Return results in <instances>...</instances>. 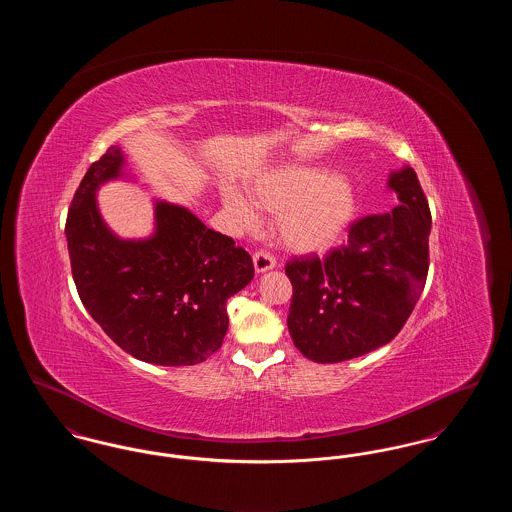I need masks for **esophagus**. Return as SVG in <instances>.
I'll return each instance as SVG.
<instances>
[{"label": "esophagus", "instance_id": "obj_1", "mask_svg": "<svg viewBox=\"0 0 512 512\" xmlns=\"http://www.w3.org/2000/svg\"><path fill=\"white\" fill-rule=\"evenodd\" d=\"M253 267L257 274H263V272L276 267V259L267 251H257V253H253Z\"/></svg>", "mask_w": 512, "mask_h": 512}]
</instances>
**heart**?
Masks as SVG:
<instances>
[{
  "instance_id": "b5f03b06",
  "label": "heart",
  "mask_w": 512,
  "mask_h": 512,
  "mask_svg": "<svg viewBox=\"0 0 512 512\" xmlns=\"http://www.w3.org/2000/svg\"><path fill=\"white\" fill-rule=\"evenodd\" d=\"M257 209L276 213L278 240L297 253L322 251L336 244L351 224L357 209L353 186L341 174L311 165H286L265 172L249 184ZM224 207L244 224L257 213L236 190H226Z\"/></svg>"
}]
</instances>
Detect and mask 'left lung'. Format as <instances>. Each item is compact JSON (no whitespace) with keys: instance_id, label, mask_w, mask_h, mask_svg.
<instances>
[{"instance_id":"8db88e82","label":"left lung","mask_w":512,"mask_h":512,"mask_svg":"<svg viewBox=\"0 0 512 512\" xmlns=\"http://www.w3.org/2000/svg\"><path fill=\"white\" fill-rule=\"evenodd\" d=\"M388 188L399 205L349 228L347 244L326 259L286 265L293 286L288 330L315 363H341L390 343L424 290L430 207L411 167L393 171Z\"/></svg>"}]
</instances>
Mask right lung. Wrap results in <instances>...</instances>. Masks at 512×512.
Returning <instances> with one entry per match:
<instances>
[{"label": "right lung", "instance_id": "add662e5", "mask_svg": "<svg viewBox=\"0 0 512 512\" xmlns=\"http://www.w3.org/2000/svg\"><path fill=\"white\" fill-rule=\"evenodd\" d=\"M119 146L92 163L73 197L67 245L86 311L132 357L190 366L211 357L226 336V301L253 280L249 253L207 228L186 207L157 199L155 230L122 240L101 219L98 190L126 176Z\"/></svg>", "mask_w": 512, "mask_h": 512}]
</instances>
